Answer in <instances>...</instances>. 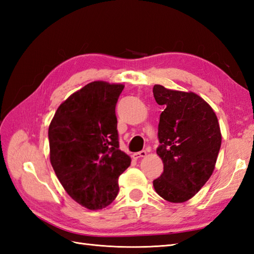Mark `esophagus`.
Instances as JSON below:
<instances>
[{
	"mask_svg": "<svg viewBox=\"0 0 254 254\" xmlns=\"http://www.w3.org/2000/svg\"><path fill=\"white\" fill-rule=\"evenodd\" d=\"M132 156H133V158H134V159H138V158L145 157V156H146V152H145V150H141V152L134 153Z\"/></svg>",
	"mask_w": 254,
	"mask_h": 254,
	"instance_id": "obj_1",
	"label": "esophagus"
}]
</instances>
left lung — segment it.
Wrapping results in <instances>:
<instances>
[{"label": "left lung", "mask_w": 254, "mask_h": 254, "mask_svg": "<svg viewBox=\"0 0 254 254\" xmlns=\"http://www.w3.org/2000/svg\"><path fill=\"white\" fill-rule=\"evenodd\" d=\"M153 93L156 102L164 107L157 148L164 172L153 181L154 189L166 201L183 203L213 174L222 144L219 123L212 107L192 91L155 85Z\"/></svg>", "instance_id": "obj_1"}]
</instances>
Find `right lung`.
Returning <instances> with one entry per match:
<instances>
[{
	"label": "right lung",
	"instance_id": "right-lung-1",
	"mask_svg": "<svg viewBox=\"0 0 254 254\" xmlns=\"http://www.w3.org/2000/svg\"><path fill=\"white\" fill-rule=\"evenodd\" d=\"M124 85L96 80L63 101L49 126L50 161L75 202L101 209L118 195V179L131 165L119 149L116 105Z\"/></svg>",
	"mask_w": 254,
	"mask_h": 254
}]
</instances>
